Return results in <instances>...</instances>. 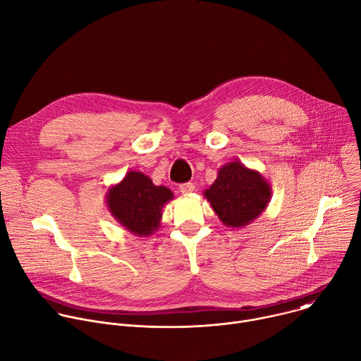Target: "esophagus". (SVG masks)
Segmentation results:
<instances>
[{
	"mask_svg": "<svg viewBox=\"0 0 361 361\" xmlns=\"http://www.w3.org/2000/svg\"><path fill=\"white\" fill-rule=\"evenodd\" d=\"M194 190H195V185H194L192 183H184V184L180 185V191H181L184 195L191 194Z\"/></svg>",
	"mask_w": 361,
	"mask_h": 361,
	"instance_id": "1",
	"label": "esophagus"
}]
</instances>
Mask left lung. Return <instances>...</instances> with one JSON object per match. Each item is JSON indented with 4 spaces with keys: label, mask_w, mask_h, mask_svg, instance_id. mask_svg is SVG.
I'll use <instances>...</instances> for the list:
<instances>
[{
    "label": "left lung",
    "mask_w": 361,
    "mask_h": 361,
    "mask_svg": "<svg viewBox=\"0 0 361 361\" xmlns=\"http://www.w3.org/2000/svg\"><path fill=\"white\" fill-rule=\"evenodd\" d=\"M204 197L225 226L243 228L267 209L272 187L259 171L233 160L218 170Z\"/></svg>",
    "instance_id": "left-lung-1"
}]
</instances>
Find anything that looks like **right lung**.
Returning a JSON list of instances; mask_svg holds the SVG:
<instances>
[{"label": "right lung", "instance_id": "right-lung-1", "mask_svg": "<svg viewBox=\"0 0 361 361\" xmlns=\"http://www.w3.org/2000/svg\"><path fill=\"white\" fill-rule=\"evenodd\" d=\"M173 198L170 188L154 185L146 174L130 170L122 181L107 188L106 207L128 231L137 236H149L161 226L163 208Z\"/></svg>", "mask_w": 361, "mask_h": 361}]
</instances>
